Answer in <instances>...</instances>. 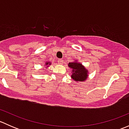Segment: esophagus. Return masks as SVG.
I'll list each match as a JSON object with an SVG mask.
<instances>
[{
  "instance_id": "1",
  "label": "esophagus",
  "mask_w": 129,
  "mask_h": 129,
  "mask_svg": "<svg viewBox=\"0 0 129 129\" xmlns=\"http://www.w3.org/2000/svg\"><path fill=\"white\" fill-rule=\"evenodd\" d=\"M57 62H58V64L62 65V63H63V60H62V59H58V60H57Z\"/></svg>"
}]
</instances>
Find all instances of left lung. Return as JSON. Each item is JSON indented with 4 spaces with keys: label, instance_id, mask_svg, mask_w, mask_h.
<instances>
[{
    "label": "left lung",
    "instance_id": "left-lung-1",
    "mask_svg": "<svg viewBox=\"0 0 129 129\" xmlns=\"http://www.w3.org/2000/svg\"><path fill=\"white\" fill-rule=\"evenodd\" d=\"M68 66L72 71L71 77L75 82H84L87 79L89 71L77 60H75L74 62H70L69 63Z\"/></svg>",
    "mask_w": 129,
    "mask_h": 129
}]
</instances>
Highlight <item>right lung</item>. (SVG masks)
Masks as SVG:
<instances>
[{"instance_id": "obj_1", "label": "right lung", "mask_w": 129, "mask_h": 129, "mask_svg": "<svg viewBox=\"0 0 129 129\" xmlns=\"http://www.w3.org/2000/svg\"><path fill=\"white\" fill-rule=\"evenodd\" d=\"M51 65V63H50V62H46L45 63V64H44V66H46L47 67H45V68H47V67H49V66H50Z\"/></svg>"}]
</instances>
